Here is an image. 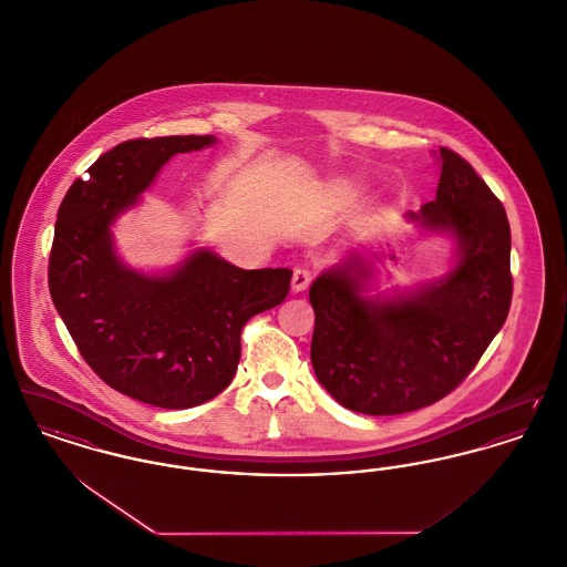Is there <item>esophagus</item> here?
Segmentation results:
<instances>
[{"label":"esophagus","mask_w":567,"mask_h":567,"mask_svg":"<svg viewBox=\"0 0 567 567\" xmlns=\"http://www.w3.org/2000/svg\"><path fill=\"white\" fill-rule=\"evenodd\" d=\"M312 278H315V274H312L310 269H306V267H298V269L293 271V278H291V289H293L296 293L306 291V289L310 287Z\"/></svg>","instance_id":"obj_1"}]
</instances>
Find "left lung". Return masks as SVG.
Returning a JSON list of instances; mask_svg holds the SVG:
<instances>
[{"instance_id": "obj_1", "label": "left lung", "mask_w": 567, "mask_h": 567, "mask_svg": "<svg viewBox=\"0 0 567 567\" xmlns=\"http://www.w3.org/2000/svg\"><path fill=\"white\" fill-rule=\"evenodd\" d=\"M436 199L422 207L424 229L458 241L456 267L396 301L360 296V257L310 287V360L319 383L342 406L399 415L456 390L497 336L512 303L509 223L486 182L463 156L441 147Z\"/></svg>"}]
</instances>
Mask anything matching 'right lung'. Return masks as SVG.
I'll return each mask as SVG.
<instances>
[{
  "label": "right lung",
  "mask_w": 567,
  "mask_h": 567,
  "mask_svg": "<svg viewBox=\"0 0 567 567\" xmlns=\"http://www.w3.org/2000/svg\"><path fill=\"white\" fill-rule=\"evenodd\" d=\"M216 138L205 134L133 138L74 179L60 205L49 257V291L79 353L124 396L190 409L234 379L241 330L282 303L291 269H239L209 250L168 276L124 266L109 225L154 182L171 156Z\"/></svg>",
  "instance_id": "obj_1"
}]
</instances>
